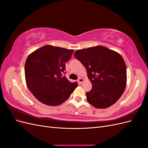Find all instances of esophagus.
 I'll list each match as a JSON object with an SVG mask.
<instances>
[{
    "instance_id": "1",
    "label": "esophagus",
    "mask_w": 148,
    "mask_h": 148,
    "mask_svg": "<svg viewBox=\"0 0 148 148\" xmlns=\"http://www.w3.org/2000/svg\"><path fill=\"white\" fill-rule=\"evenodd\" d=\"M78 83L79 84H82L83 82H84V79H83V78H79L78 79Z\"/></svg>"
}]
</instances>
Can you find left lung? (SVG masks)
I'll use <instances>...</instances> for the list:
<instances>
[{
	"label": "left lung",
	"mask_w": 148,
	"mask_h": 148,
	"mask_svg": "<svg viewBox=\"0 0 148 148\" xmlns=\"http://www.w3.org/2000/svg\"><path fill=\"white\" fill-rule=\"evenodd\" d=\"M74 56L86 69L92 87L86 92L88 102L97 109L114 104L127 86V66L120 53L104 46L83 49Z\"/></svg>",
	"instance_id": "8db88e82"
}]
</instances>
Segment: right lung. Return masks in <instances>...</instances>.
I'll use <instances>...</instances> for the list:
<instances>
[{
	"label": "right lung",
	"mask_w": 148,
	"mask_h": 148,
	"mask_svg": "<svg viewBox=\"0 0 148 148\" xmlns=\"http://www.w3.org/2000/svg\"><path fill=\"white\" fill-rule=\"evenodd\" d=\"M73 49L51 45L42 46L26 59L25 75L26 85L34 96L43 104L57 106L69 99L77 87L62 73Z\"/></svg>",
	"instance_id": "obj_1"
}]
</instances>
